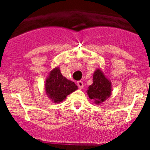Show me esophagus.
Wrapping results in <instances>:
<instances>
[{
	"instance_id": "1",
	"label": "esophagus",
	"mask_w": 150,
	"mask_h": 150,
	"mask_svg": "<svg viewBox=\"0 0 150 150\" xmlns=\"http://www.w3.org/2000/svg\"><path fill=\"white\" fill-rule=\"evenodd\" d=\"M77 86H79V88H83V86H84V85H83V81H81V80H79V81H78L77 82Z\"/></svg>"
}]
</instances>
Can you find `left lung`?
<instances>
[{"label": "left lung", "instance_id": "8db88e82", "mask_svg": "<svg viewBox=\"0 0 150 150\" xmlns=\"http://www.w3.org/2000/svg\"><path fill=\"white\" fill-rule=\"evenodd\" d=\"M91 99L95 100L96 104L104 101L111 94V83L105 77L104 74L98 69L93 75V83L87 91Z\"/></svg>", "mask_w": 150, "mask_h": 150}]
</instances>
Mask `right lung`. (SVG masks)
Listing matches in <instances>:
<instances>
[{
  "label": "right lung",
  "mask_w": 150,
  "mask_h": 150,
  "mask_svg": "<svg viewBox=\"0 0 150 150\" xmlns=\"http://www.w3.org/2000/svg\"><path fill=\"white\" fill-rule=\"evenodd\" d=\"M46 94L55 103L62 102L69 94L77 89L75 83L64 77L59 67L50 72L45 84Z\"/></svg>",
  "instance_id": "1"
}]
</instances>
